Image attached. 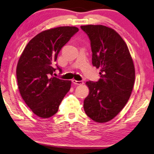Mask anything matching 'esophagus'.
I'll list each match as a JSON object with an SVG mask.
<instances>
[{
    "label": "esophagus",
    "instance_id": "1",
    "mask_svg": "<svg viewBox=\"0 0 154 154\" xmlns=\"http://www.w3.org/2000/svg\"><path fill=\"white\" fill-rule=\"evenodd\" d=\"M72 82L74 83L75 85H82L84 84V82L82 81V80H72Z\"/></svg>",
    "mask_w": 154,
    "mask_h": 154
}]
</instances>
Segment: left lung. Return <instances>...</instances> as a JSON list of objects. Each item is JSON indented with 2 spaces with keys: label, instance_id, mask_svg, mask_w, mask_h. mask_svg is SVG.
Listing matches in <instances>:
<instances>
[{
  "label": "left lung",
  "instance_id": "8db88e82",
  "mask_svg": "<svg viewBox=\"0 0 154 154\" xmlns=\"http://www.w3.org/2000/svg\"><path fill=\"white\" fill-rule=\"evenodd\" d=\"M80 28L91 41L92 64L100 68L97 82L88 81L84 110L94 122H110L121 112L132 94L135 69L127 44L114 29L104 25Z\"/></svg>",
  "mask_w": 154,
  "mask_h": 154
}]
</instances>
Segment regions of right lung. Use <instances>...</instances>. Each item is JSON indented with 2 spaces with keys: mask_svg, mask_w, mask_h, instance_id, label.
I'll use <instances>...</instances> for the list:
<instances>
[{
  "mask_svg": "<svg viewBox=\"0 0 154 154\" xmlns=\"http://www.w3.org/2000/svg\"><path fill=\"white\" fill-rule=\"evenodd\" d=\"M75 26L46 30L30 40L17 62L16 76L20 94L32 112L47 119L56 114L71 87V80L52 75L58 54L75 32ZM61 72V69L57 66Z\"/></svg>",
  "mask_w": 154,
  "mask_h": 154,
  "instance_id": "right-lung-1",
  "label": "right lung"
}]
</instances>
